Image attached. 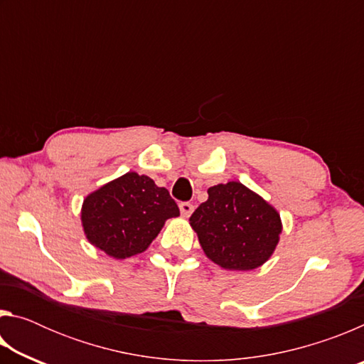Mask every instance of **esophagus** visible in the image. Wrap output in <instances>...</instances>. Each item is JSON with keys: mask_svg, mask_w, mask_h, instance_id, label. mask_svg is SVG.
<instances>
[{"mask_svg": "<svg viewBox=\"0 0 364 364\" xmlns=\"http://www.w3.org/2000/svg\"><path fill=\"white\" fill-rule=\"evenodd\" d=\"M193 210H194V205L191 204V202H181L180 204V212L183 217H189V215L193 213Z\"/></svg>", "mask_w": 364, "mask_h": 364, "instance_id": "obj_1", "label": "esophagus"}]
</instances>
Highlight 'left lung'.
Here are the masks:
<instances>
[{"label":"left lung","mask_w":364,"mask_h":364,"mask_svg":"<svg viewBox=\"0 0 364 364\" xmlns=\"http://www.w3.org/2000/svg\"><path fill=\"white\" fill-rule=\"evenodd\" d=\"M208 199L191 215L205 255L225 269L260 267L279 241V213L242 183L208 188Z\"/></svg>","instance_id":"8db88e82"}]
</instances>
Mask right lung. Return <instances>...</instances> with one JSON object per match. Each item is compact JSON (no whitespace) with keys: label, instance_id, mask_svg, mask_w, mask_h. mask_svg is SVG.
I'll use <instances>...</instances> for the list:
<instances>
[{"label":"right lung","instance_id":"add662e5","mask_svg":"<svg viewBox=\"0 0 364 364\" xmlns=\"http://www.w3.org/2000/svg\"><path fill=\"white\" fill-rule=\"evenodd\" d=\"M178 215L167 189L130 171L86 197L82 223L91 244L122 260L144 252L165 221Z\"/></svg>","mask_w":364,"mask_h":364}]
</instances>
